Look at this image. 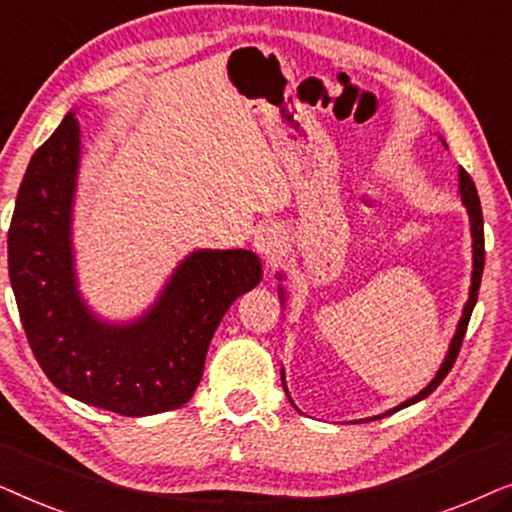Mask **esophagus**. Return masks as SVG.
<instances>
[{
  "instance_id": "esophagus-1",
  "label": "esophagus",
  "mask_w": 512,
  "mask_h": 512,
  "mask_svg": "<svg viewBox=\"0 0 512 512\" xmlns=\"http://www.w3.org/2000/svg\"><path fill=\"white\" fill-rule=\"evenodd\" d=\"M254 249L268 261H277L284 251V233L277 226L261 228L254 237Z\"/></svg>"
}]
</instances>
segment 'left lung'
Wrapping results in <instances>:
<instances>
[{
	"label": "left lung",
	"instance_id": "obj_1",
	"mask_svg": "<svg viewBox=\"0 0 512 512\" xmlns=\"http://www.w3.org/2000/svg\"><path fill=\"white\" fill-rule=\"evenodd\" d=\"M459 191H461V200H464V205L468 209V216H471V230H473V284H471V298H468V303L464 307V317H461V321H459L457 335H454V340H452V345H450V354H447V359L443 363V368L438 370V375L433 377V382L424 391H419L415 398H408V401L398 405V408L389 410L387 415H391V412H396V410H401V408H408V405H412V403L422 401V398L429 396L431 391L436 389L438 384L445 380L447 373H450L452 366H454V361H457L461 342H464V335H466V328H468V321H471L475 300H478L482 268H485V230H482V207H480L478 191H475V184H473L471 174H468L466 170L459 172Z\"/></svg>",
	"mask_w": 512,
	"mask_h": 512
}]
</instances>
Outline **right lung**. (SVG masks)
<instances>
[{
    "label": "right lung",
    "mask_w": 512,
    "mask_h": 512,
    "mask_svg": "<svg viewBox=\"0 0 512 512\" xmlns=\"http://www.w3.org/2000/svg\"><path fill=\"white\" fill-rule=\"evenodd\" d=\"M79 123L67 114L34 151L9 226V279L27 342L65 394L125 417L174 410L200 384L209 340L233 300L261 282L251 251H195L139 324L95 321L69 249Z\"/></svg>",
    "instance_id": "add662e5"
}]
</instances>
